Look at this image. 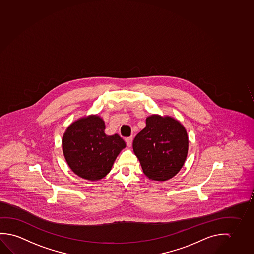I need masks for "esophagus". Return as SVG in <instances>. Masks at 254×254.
<instances>
[{
  "instance_id": "34e87169",
  "label": "esophagus",
  "mask_w": 254,
  "mask_h": 254,
  "mask_svg": "<svg viewBox=\"0 0 254 254\" xmlns=\"http://www.w3.org/2000/svg\"><path fill=\"white\" fill-rule=\"evenodd\" d=\"M132 137H126V138H125V142H126V144H127V145H128L129 147H130L131 145H132Z\"/></svg>"
}]
</instances>
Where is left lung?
Wrapping results in <instances>:
<instances>
[{
    "label": "left lung",
    "mask_w": 254,
    "mask_h": 254,
    "mask_svg": "<svg viewBox=\"0 0 254 254\" xmlns=\"http://www.w3.org/2000/svg\"><path fill=\"white\" fill-rule=\"evenodd\" d=\"M133 151L143 172L152 181H167L186 162L189 139L185 126L169 116L153 114L133 140Z\"/></svg>",
    "instance_id": "8db88e82"
}]
</instances>
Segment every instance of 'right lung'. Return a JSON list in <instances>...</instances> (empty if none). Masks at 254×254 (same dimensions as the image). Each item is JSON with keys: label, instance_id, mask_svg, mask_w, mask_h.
Instances as JSON below:
<instances>
[{"label": "right lung", "instance_id": "right-lung-1", "mask_svg": "<svg viewBox=\"0 0 254 254\" xmlns=\"http://www.w3.org/2000/svg\"><path fill=\"white\" fill-rule=\"evenodd\" d=\"M105 122L98 115L81 117L68 125L62 139L63 153L68 167L89 181L106 177L122 150L126 147L118 134L105 133Z\"/></svg>", "mask_w": 254, "mask_h": 254}]
</instances>
